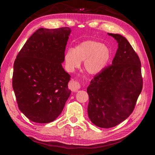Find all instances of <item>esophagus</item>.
Listing matches in <instances>:
<instances>
[{
  "instance_id": "34e87169",
  "label": "esophagus",
  "mask_w": 155,
  "mask_h": 155,
  "mask_svg": "<svg viewBox=\"0 0 155 155\" xmlns=\"http://www.w3.org/2000/svg\"><path fill=\"white\" fill-rule=\"evenodd\" d=\"M81 87L79 83L77 81H72L69 84V88L74 92H77Z\"/></svg>"
}]
</instances>
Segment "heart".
<instances>
[{"label":"heart","mask_w":155,"mask_h":155,"mask_svg":"<svg viewBox=\"0 0 155 155\" xmlns=\"http://www.w3.org/2000/svg\"><path fill=\"white\" fill-rule=\"evenodd\" d=\"M111 52L107 46L93 40H87L78 44L73 50L65 54V62L70 70L80 65L84 61V69L88 74L96 75L103 70L108 63Z\"/></svg>","instance_id":"b5f03b06"}]
</instances>
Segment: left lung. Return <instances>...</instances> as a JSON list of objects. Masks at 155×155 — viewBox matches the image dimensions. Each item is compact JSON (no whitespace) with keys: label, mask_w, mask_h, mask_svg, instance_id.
Listing matches in <instances>:
<instances>
[{"label":"left lung","mask_w":155,"mask_h":155,"mask_svg":"<svg viewBox=\"0 0 155 155\" xmlns=\"http://www.w3.org/2000/svg\"><path fill=\"white\" fill-rule=\"evenodd\" d=\"M108 35L118 44L112 65L97 74L87 89L89 118L105 128L115 127L132 114L143 87L141 62L133 47L120 34Z\"/></svg>","instance_id":"obj_1"}]
</instances>
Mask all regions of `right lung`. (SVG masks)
<instances>
[{
    "label": "right lung",
    "instance_id": "right-lung-1",
    "mask_svg": "<svg viewBox=\"0 0 155 155\" xmlns=\"http://www.w3.org/2000/svg\"><path fill=\"white\" fill-rule=\"evenodd\" d=\"M71 30H37L18 54L12 85L18 108L37 123H49L61 114L71 94L70 76L61 64Z\"/></svg>",
    "mask_w": 155,
    "mask_h": 155
}]
</instances>
